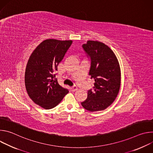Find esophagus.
I'll return each mask as SVG.
<instances>
[{
	"label": "esophagus",
	"mask_w": 153,
	"mask_h": 153,
	"mask_svg": "<svg viewBox=\"0 0 153 153\" xmlns=\"http://www.w3.org/2000/svg\"><path fill=\"white\" fill-rule=\"evenodd\" d=\"M77 87L76 85H74L70 88V90L71 91H76L77 90Z\"/></svg>",
	"instance_id": "1"
}]
</instances>
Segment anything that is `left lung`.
Here are the masks:
<instances>
[{
    "mask_svg": "<svg viewBox=\"0 0 153 153\" xmlns=\"http://www.w3.org/2000/svg\"><path fill=\"white\" fill-rule=\"evenodd\" d=\"M90 58L89 76L94 80L93 90L88 91L87 99L81 102L89 111L104 110L116 99L120 86V69L113 51L103 43L88 40L82 45Z\"/></svg>",
    "mask_w": 153,
    "mask_h": 153,
    "instance_id": "left-lung-1",
    "label": "left lung"
}]
</instances>
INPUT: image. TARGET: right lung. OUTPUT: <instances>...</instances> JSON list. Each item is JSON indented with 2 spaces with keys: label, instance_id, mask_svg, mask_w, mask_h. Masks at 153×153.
<instances>
[{
  "label": "right lung",
  "instance_id": "add662e5",
  "mask_svg": "<svg viewBox=\"0 0 153 153\" xmlns=\"http://www.w3.org/2000/svg\"><path fill=\"white\" fill-rule=\"evenodd\" d=\"M72 42L47 39L36 47L28 61L25 73L27 91L36 104L46 110L57 106L68 93L58 83L55 71Z\"/></svg>",
  "mask_w": 153,
  "mask_h": 153
}]
</instances>
